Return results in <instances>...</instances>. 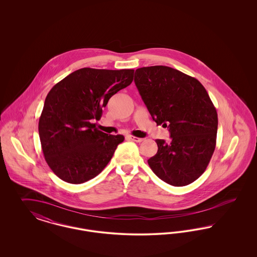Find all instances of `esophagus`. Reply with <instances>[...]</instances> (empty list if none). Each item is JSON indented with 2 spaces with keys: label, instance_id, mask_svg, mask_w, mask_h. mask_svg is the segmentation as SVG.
Returning a JSON list of instances; mask_svg holds the SVG:
<instances>
[{
  "label": "esophagus",
  "instance_id": "obj_1",
  "mask_svg": "<svg viewBox=\"0 0 257 257\" xmlns=\"http://www.w3.org/2000/svg\"><path fill=\"white\" fill-rule=\"evenodd\" d=\"M128 138H129L131 141L136 142V143H142V142L144 141V139H142V138H137V137H134V136H128Z\"/></svg>",
  "mask_w": 257,
  "mask_h": 257
}]
</instances>
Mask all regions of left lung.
Masks as SVG:
<instances>
[{"mask_svg": "<svg viewBox=\"0 0 257 257\" xmlns=\"http://www.w3.org/2000/svg\"><path fill=\"white\" fill-rule=\"evenodd\" d=\"M134 82L152 119L171 133V143L156 140L150 169L172 186L193 183L216 147L218 114L206 89L196 78L164 65L138 68Z\"/></svg>", "mask_w": 257, "mask_h": 257, "instance_id": "8db88e82", "label": "left lung"}]
</instances>
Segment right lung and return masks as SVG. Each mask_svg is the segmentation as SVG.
I'll return each mask as SVG.
<instances>
[{"instance_id":"add662e5","label":"right lung","mask_w":257,"mask_h":257,"mask_svg":"<svg viewBox=\"0 0 257 257\" xmlns=\"http://www.w3.org/2000/svg\"><path fill=\"white\" fill-rule=\"evenodd\" d=\"M133 69L108 70L81 68L47 94L38 122V133L45 160L61 180L86 182L105 169L122 135L99 131L102 109L117 91L129 86Z\"/></svg>"}]
</instances>
